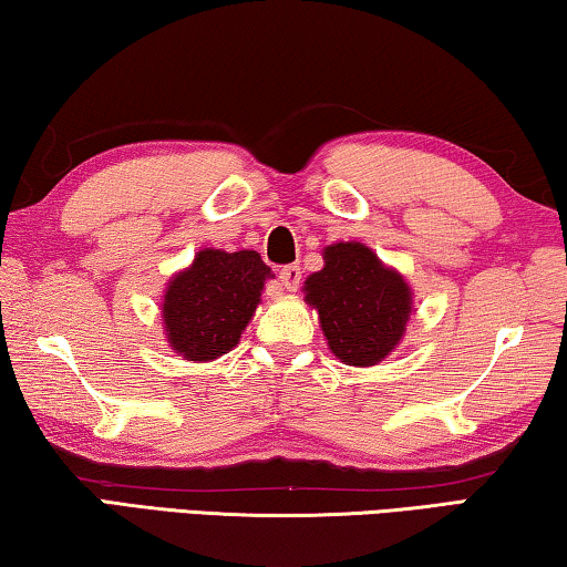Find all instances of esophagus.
Segmentation results:
<instances>
[{
  "instance_id": "esophagus-1",
  "label": "esophagus",
  "mask_w": 567,
  "mask_h": 567,
  "mask_svg": "<svg viewBox=\"0 0 567 567\" xmlns=\"http://www.w3.org/2000/svg\"><path fill=\"white\" fill-rule=\"evenodd\" d=\"M281 284L286 291H296L301 284V268L299 266H284L281 268Z\"/></svg>"
}]
</instances>
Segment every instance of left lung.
<instances>
[{
    "instance_id": "1",
    "label": "left lung",
    "mask_w": 567,
    "mask_h": 567,
    "mask_svg": "<svg viewBox=\"0 0 567 567\" xmlns=\"http://www.w3.org/2000/svg\"><path fill=\"white\" fill-rule=\"evenodd\" d=\"M321 256V271L303 281V301L319 313L331 354L349 367L379 364L410 327L412 286L359 240H339Z\"/></svg>"
}]
</instances>
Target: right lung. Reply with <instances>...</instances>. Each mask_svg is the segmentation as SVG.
<instances>
[{
    "instance_id": "right-lung-1",
    "label": "right lung",
    "mask_w": 567,
    "mask_h": 567,
    "mask_svg": "<svg viewBox=\"0 0 567 567\" xmlns=\"http://www.w3.org/2000/svg\"><path fill=\"white\" fill-rule=\"evenodd\" d=\"M271 268L256 250L200 248L173 274L161 299L163 333L175 354L193 364L228 354L261 303Z\"/></svg>"
}]
</instances>
